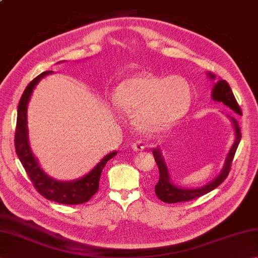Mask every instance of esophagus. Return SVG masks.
Instances as JSON below:
<instances>
[{
	"label": "esophagus",
	"mask_w": 258,
	"mask_h": 258,
	"mask_svg": "<svg viewBox=\"0 0 258 258\" xmlns=\"http://www.w3.org/2000/svg\"><path fill=\"white\" fill-rule=\"evenodd\" d=\"M144 144L142 143L141 141H138V142H134V143L132 144V149L134 150V151H136V152H142L144 150Z\"/></svg>",
	"instance_id": "obj_1"
}]
</instances>
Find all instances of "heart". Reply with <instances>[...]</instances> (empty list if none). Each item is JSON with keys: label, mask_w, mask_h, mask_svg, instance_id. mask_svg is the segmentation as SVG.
<instances>
[{"label": "heart", "mask_w": 258, "mask_h": 258, "mask_svg": "<svg viewBox=\"0 0 258 258\" xmlns=\"http://www.w3.org/2000/svg\"><path fill=\"white\" fill-rule=\"evenodd\" d=\"M115 106L134 114L135 124L155 132L176 123L187 113L191 87L183 76L168 78L136 74L119 83L113 97Z\"/></svg>", "instance_id": "heart-1"}]
</instances>
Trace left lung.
Instances as JSON below:
<instances>
[{"instance_id": "1", "label": "left lung", "mask_w": 258, "mask_h": 258, "mask_svg": "<svg viewBox=\"0 0 258 258\" xmlns=\"http://www.w3.org/2000/svg\"><path fill=\"white\" fill-rule=\"evenodd\" d=\"M207 75L210 76V79L215 80V75L212 73H207ZM212 98L216 102H222L223 104H225L226 106L234 111L238 115H242V111H240V107L237 104L236 98H235L233 92L229 87L228 83L225 80H220L217 83L214 85L213 91H212ZM229 119L233 123L234 130H235V142L233 146L229 150L227 157L225 160V164H224L222 172L216 178H214L212 182L208 184L202 186V187L199 188H180L178 186L174 185L171 180V177H169V173H168V168L166 166V163L164 161V157L162 156V152L160 149H154L153 150V155H154L155 162L157 164L158 171H160V179H158L157 184L155 185V194L156 196L163 201L164 203H178V202H187L191 201L194 199H197V197H201L203 195L207 194L208 191L213 190L214 188H216L217 186H220L225 178L227 177V175L229 173V169H231V165L233 162V158L235 153H236L237 146L240 142V139H242V134H240V130H239V125L237 123L236 118H234L232 116H229Z\"/></svg>"}]
</instances>
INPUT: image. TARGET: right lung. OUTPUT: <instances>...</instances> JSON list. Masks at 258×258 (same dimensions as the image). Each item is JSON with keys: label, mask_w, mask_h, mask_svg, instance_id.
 Listing matches in <instances>:
<instances>
[{"label": "right lung", "mask_w": 258, "mask_h": 258, "mask_svg": "<svg viewBox=\"0 0 258 258\" xmlns=\"http://www.w3.org/2000/svg\"><path fill=\"white\" fill-rule=\"evenodd\" d=\"M53 73V71L43 72L33 80L26 86L18 106V119H16L15 130V151L20 161L23 165L25 172L29 175L31 182L35 189L46 200L59 203V204L78 205L83 204L91 200V197L98 190L101 173L106 163L117 154V152H112L107 154L92 171L85 176L71 182H61L48 176L41 168L40 164L34 157L29 143V133H27V104L35 85L47 74Z\"/></svg>", "instance_id": "obj_1"}]
</instances>
